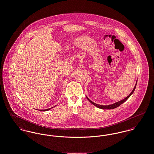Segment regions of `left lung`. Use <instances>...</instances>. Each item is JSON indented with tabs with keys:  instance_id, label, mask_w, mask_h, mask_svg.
Instances as JSON below:
<instances>
[{
	"instance_id": "8db88e82",
	"label": "left lung",
	"mask_w": 154,
	"mask_h": 154,
	"mask_svg": "<svg viewBox=\"0 0 154 154\" xmlns=\"http://www.w3.org/2000/svg\"><path fill=\"white\" fill-rule=\"evenodd\" d=\"M137 81H136V85H135L134 87L133 88V89L132 90L131 93L128 96L126 97H125L123 100H120V101H119V102H118L113 103V104H112L106 105V106L100 105V104H96V103H95L92 102L91 100H90L88 99V97L87 96V99H88V100H89L90 102L92 104H94V106H95L96 107H98V108H99V109H115V108H117L118 107H119V106L120 105H121L122 103H124L125 102H126V101L129 99V97L131 96L132 95V94H133V93L134 92L135 89H136V85H137Z\"/></svg>"
}]
</instances>
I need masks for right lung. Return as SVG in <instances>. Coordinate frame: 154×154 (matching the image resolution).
Instances as JSON below:
<instances>
[{
	"instance_id": "1",
	"label": "right lung",
	"mask_w": 154,
	"mask_h": 154,
	"mask_svg": "<svg viewBox=\"0 0 154 154\" xmlns=\"http://www.w3.org/2000/svg\"><path fill=\"white\" fill-rule=\"evenodd\" d=\"M53 107H52L51 108H50V109H45V110H40V111H48V110H50V109H51L52 108H53Z\"/></svg>"
}]
</instances>
